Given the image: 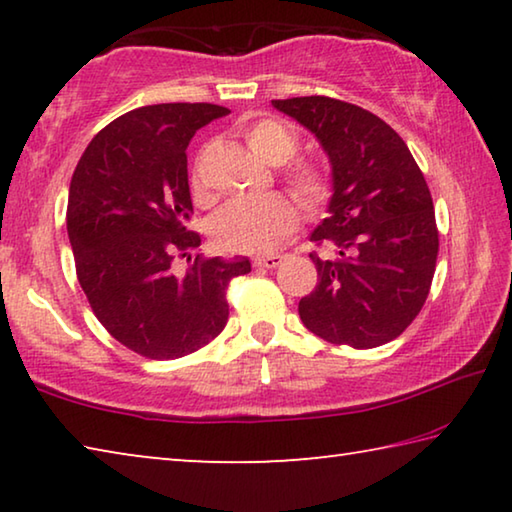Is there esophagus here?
I'll list each match as a JSON object with an SVG mask.
<instances>
[{
  "label": "esophagus",
  "mask_w": 512,
  "mask_h": 512,
  "mask_svg": "<svg viewBox=\"0 0 512 512\" xmlns=\"http://www.w3.org/2000/svg\"><path fill=\"white\" fill-rule=\"evenodd\" d=\"M257 268H275L282 264V255H264V257H255L253 262Z\"/></svg>",
  "instance_id": "esophagus-1"
}]
</instances>
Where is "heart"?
Listing matches in <instances>:
<instances>
[{"mask_svg": "<svg viewBox=\"0 0 512 512\" xmlns=\"http://www.w3.org/2000/svg\"><path fill=\"white\" fill-rule=\"evenodd\" d=\"M241 135L259 160L273 167L282 164V183L307 207L318 210L329 192V171L314 160H291L300 149L296 128L277 117H259L241 126ZM192 187L198 196L207 194L201 173H194ZM296 228V207L287 196L273 194L259 201H235L214 216L212 232L216 244L232 253H266L280 246Z\"/></svg>", "mask_w": 512, "mask_h": 512, "instance_id": "1", "label": "heart"}]
</instances>
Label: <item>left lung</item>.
<instances>
[{
    "mask_svg": "<svg viewBox=\"0 0 512 512\" xmlns=\"http://www.w3.org/2000/svg\"><path fill=\"white\" fill-rule=\"evenodd\" d=\"M318 137L332 162L327 219L311 232L339 257L316 264L298 311L309 332L368 350L400 336L429 296L438 257L431 192L409 146L384 119L332 97L275 99Z\"/></svg>",
    "mask_w": 512,
    "mask_h": 512,
    "instance_id": "8db88e82",
    "label": "left lung"
}]
</instances>
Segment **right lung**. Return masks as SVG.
I'll return each mask as SVG.
<instances>
[{
	"instance_id": "1",
	"label": "right lung",
	"mask_w": 512,
	"mask_h": 512,
	"mask_svg": "<svg viewBox=\"0 0 512 512\" xmlns=\"http://www.w3.org/2000/svg\"><path fill=\"white\" fill-rule=\"evenodd\" d=\"M214 103L135 108L94 135L76 164L67 232L76 275L94 316L110 336L146 359L187 357L223 332L225 291L250 273L246 257L173 256L201 246L187 230L192 196L187 146L198 128L228 115Z\"/></svg>"
}]
</instances>
